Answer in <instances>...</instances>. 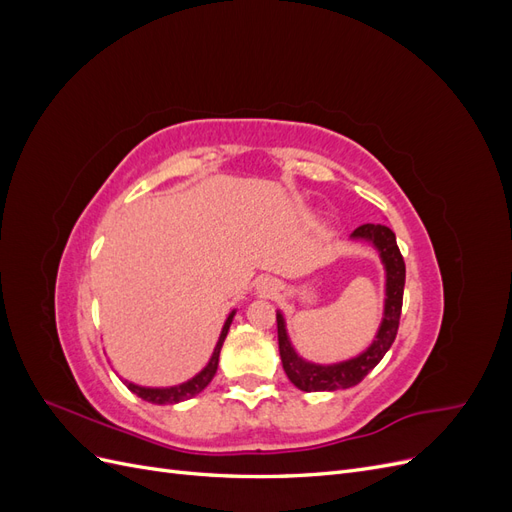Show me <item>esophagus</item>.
I'll return each instance as SVG.
<instances>
[{
	"mask_svg": "<svg viewBox=\"0 0 512 512\" xmlns=\"http://www.w3.org/2000/svg\"><path fill=\"white\" fill-rule=\"evenodd\" d=\"M262 292H267V294H273V292H275V288H273L271 284H267V286H262Z\"/></svg>",
	"mask_w": 512,
	"mask_h": 512,
	"instance_id": "esophagus-1",
	"label": "esophagus"
}]
</instances>
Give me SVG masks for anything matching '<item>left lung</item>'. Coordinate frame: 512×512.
<instances>
[{"instance_id":"left-lung-1","label":"left lung","mask_w":512,"mask_h":512,"mask_svg":"<svg viewBox=\"0 0 512 512\" xmlns=\"http://www.w3.org/2000/svg\"><path fill=\"white\" fill-rule=\"evenodd\" d=\"M354 239H363L376 245L380 258L386 269V301H384V318L380 331L363 354L356 359L335 363V365H314L303 361L301 356L292 350L288 342L284 316L277 314V342H280V356L288 380L301 391H339L350 389L359 384L371 369H374L382 356L393 346L399 318H401V303H404V284H406V262L401 256L395 232L384 224H363L352 232Z\"/></svg>"}]
</instances>
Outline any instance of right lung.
Masks as SVG:
<instances>
[{
	"instance_id": "obj_1",
	"label": "right lung",
	"mask_w": 512,
	"mask_h": 512,
	"mask_svg": "<svg viewBox=\"0 0 512 512\" xmlns=\"http://www.w3.org/2000/svg\"><path fill=\"white\" fill-rule=\"evenodd\" d=\"M232 316H235V312H232V314L228 316V320L224 322V329H222V333H220L218 344H215V350H213V354H211V359H209L207 367H205L203 371H200V374H196L192 380L183 382V384H179V386H168V389H147V386H138V384H132V382H128V380L123 382V384H126L134 395H138L141 399L149 401V404H158V406H164V404H179V401H183V399H190V397L198 395V393L203 391L205 386L213 380L215 371H218L220 350H222V344H224V339H226V333H228V329H230Z\"/></svg>"
}]
</instances>
